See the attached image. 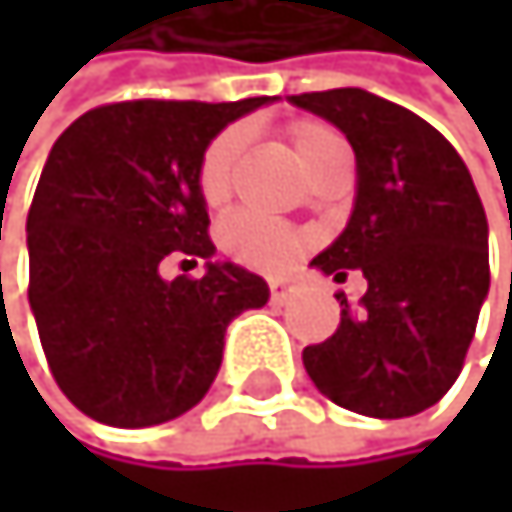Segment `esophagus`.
Segmentation results:
<instances>
[{
	"instance_id": "esophagus-1",
	"label": "esophagus",
	"mask_w": 512,
	"mask_h": 512,
	"mask_svg": "<svg viewBox=\"0 0 512 512\" xmlns=\"http://www.w3.org/2000/svg\"><path fill=\"white\" fill-rule=\"evenodd\" d=\"M291 298V285L288 282H270V301L273 304H285Z\"/></svg>"
}]
</instances>
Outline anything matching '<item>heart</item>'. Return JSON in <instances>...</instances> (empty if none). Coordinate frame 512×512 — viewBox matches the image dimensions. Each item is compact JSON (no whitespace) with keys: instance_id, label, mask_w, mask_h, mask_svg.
I'll return each instance as SVG.
<instances>
[{"instance_id":"b5f03b06","label":"heart","mask_w":512,"mask_h":512,"mask_svg":"<svg viewBox=\"0 0 512 512\" xmlns=\"http://www.w3.org/2000/svg\"><path fill=\"white\" fill-rule=\"evenodd\" d=\"M285 134L298 159L310 168V174H316L334 156L350 153L347 137L322 119H310V116L291 119L285 125ZM245 141L248 131L242 125H230L221 134H214L208 147L202 150L196 187L205 205L227 202L233 190V171L245 150ZM221 245L233 261L273 273V270H285L307 248V233H301L298 227L270 221L258 211H236L221 227Z\"/></svg>"}]
</instances>
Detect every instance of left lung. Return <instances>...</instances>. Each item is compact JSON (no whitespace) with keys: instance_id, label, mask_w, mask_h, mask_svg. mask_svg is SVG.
I'll return each instance as SVG.
<instances>
[{"instance_id":"1","label":"left lung","mask_w":512,"mask_h":512,"mask_svg":"<svg viewBox=\"0 0 512 512\" xmlns=\"http://www.w3.org/2000/svg\"><path fill=\"white\" fill-rule=\"evenodd\" d=\"M338 125L356 153V205L347 230L313 264L368 291L344 294L341 325L304 347L322 396L368 418H408L458 381L488 294V221L473 178L445 137L411 110L362 88L291 94Z\"/></svg>"}]
</instances>
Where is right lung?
<instances>
[{
  "instance_id": "1",
  "label": "right lung",
  "mask_w": 512,
  "mask_h": 512,
  "mask_svg": "<svg viewBox=\"0 0 512 512\" xmlns=\"http://www.w3.org/2000/svg\"><path fill=\"white\" fill-rule=\"evenodd\" d=\"M270 97L119 101L54 141L27 214L30 307L64 396L110 427H153L211 387L233 316L270 288L233 264L165 282V258H211L196 187L214 134Z\"/></svg>"
}]
</instances>
